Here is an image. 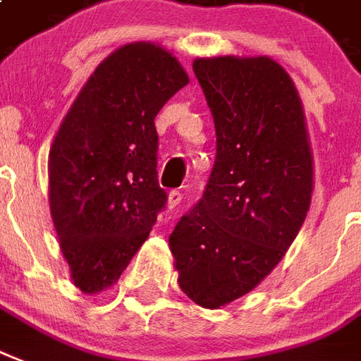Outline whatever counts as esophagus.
<instances>
[{"label": "esophagus", "mask_w": 361, "mask_h": 361, "mask_svg": "<svg viewBox=\"0 0 361 361\" xmlns=\"http://www.w3.org/2000/svg\"><path fill=\"white\" fill-rule=\"evenodd\" d=\"M180 200H183V192L171 190L169 192V207L171 209H173V207H177L178 203H180Z\"/></svg>", "instance_id": "esophagus-1"}]
</instances>
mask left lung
<instances>
[{
  "instance_id": "8db88e82",
  "label": "left lung",
  "mask_w": 361,
  "mask_h": 361,
  "mask_svg": "<svg viewBox=\"0 0 361 361\" xmlns=\"http://www.w3.org/2000/svg\"><path fill=\"white\" fill-rule=\"evenodd\" d=\"M215 121L216 156L203 196L169 235L178 286L219 308L281 261L312 197V154L299 93L272 59H196Z\"/></svg>"
}]
</instances>
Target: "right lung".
Returning <instances> with one entry per match:
<instances>
[{
  "instance_id": "add662e5",
  "label": "right lung",
  "mask_w": 361,
  "mask_h": 361,
  "mask_svg": "<svg viewBox=\"0 0 361 361\" xmlns=\"http://www.w3.org/2000/svg\"><path fill=\"white\" fill-rule=\"evenodd\" d=\"M186 83L183 66L159 45H123L100 62L56 133L49 203L83 293L119 280L167 205L154 119Z\"/></svg>"
}]
</instances>
